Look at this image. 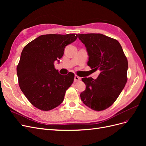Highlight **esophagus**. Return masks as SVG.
<instances>
[{
    "instance_id": "esophagus-1",
    "label": "esophagus",
    "mask_w": 146,
    "mask_h": 146,
    "mask_svg": "<svg viewBox=\"0 0 146 146\" xmlns=\"http://www.w3.org/2000/svg\"><path fill=\"white\" fill-rule=\"evenodd\" d=\"M80 80H81L80 77H79L77 76H75V77H74V82H78V81H80Z\"/></svg>"
}]
</instances>
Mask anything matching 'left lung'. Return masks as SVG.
<instances>
[{
  "label": "left lung",
  "mask_w": 146,
  "mask_h": 146,
  "mask_svg": "<svg viewBox=\"0 0 146 146\" xmlns=\"http://www.w3.org/2000/svg\"><path fill=\"white\" fill-rule=\"evenodd\" d=\"M78 38L86 48L88 65L100 70L96 79L82 78L86 88L80 94L81 100L92 110H104L116 101L125 85L127 59L115 39L100 33L78 34Z\"/></svg>",
  "instance_id": "1"
}]
</instances>
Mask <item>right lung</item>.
<instances>
[{"mask_svg":"<svg viewBox=\"0 0 146 146\" xmlns=\"http://www.w3.org/2000/svg\"><path fill=\"white\" fill-rule=\"evenodd\" d=\"M77 38L75 33L44 35L23 48L17 75L21 91L34 107L48 111L63 102L66 90L74 82V74H60L54 62L59 61L65 47Z\"/></svg>","mask_w":146,"mask_h":146,"instance_id":"1","label":"right lung"}]
</instances>
